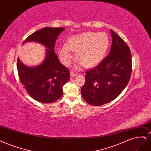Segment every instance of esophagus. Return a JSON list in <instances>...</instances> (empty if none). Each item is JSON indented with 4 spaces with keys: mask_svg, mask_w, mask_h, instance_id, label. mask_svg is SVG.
Masks as SVG:
<instances>
[{
    "mask_svg": "<svg viewBox=\"0 0 151 151\" xmlns=\"http://www.w3.org/2000/svg\"><path fill=\"white\" fill-rule=\"evenodd\" d=\"M76 75H77V73H76V72H70V78H73V77H76Z\"/></svg>",
    "mask_w": 151,
    "mask_h": 151,
    "instance_id": "34e87169",
    "label": "esophagus"
}]
</instances>
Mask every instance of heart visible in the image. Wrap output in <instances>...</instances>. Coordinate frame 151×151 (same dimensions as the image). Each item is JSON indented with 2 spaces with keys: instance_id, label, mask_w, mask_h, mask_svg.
Masks as SVG:
<instances>
[{
  "instance_id": "1",
  "label": "heart",
  "mask_w": 151,
  "mask_h": 151,
  "mask_svg": "<svg viewBox=\"0 0 151 151\" xmlns=\"http://www.w3.org/2000/svg\"><path fill=\"white\" fill-rule=\"evenodd\" d=\"M109 45V38L104 32H87L71 36L67 45L60 47L59 55L63 63L68 65L77 52V59L85 67H91L103 60Z\"/></svg>"
}]
</instances>
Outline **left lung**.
I'll list each match as a JSON object with an SVG mask.
<instances>
[{
  "label": "left lung",
  "instance_id": "obj_1",
  "mask_svg": "<svg viewBox=\"0 0 151 151\" xmlns=\"http://www.w3.org/2000/svg\"><path fill=\"white\" fill-rule=\"evenodd\" d=\"M112 43L109 55L95 68L86 73L81 93L85 101L99 106L113 101L127 86L132 72L129 46L111 29Z\"/></svg>",
  "mask_w": 151,
  "mask_h": 151
}]
</instances>
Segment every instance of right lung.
I'll return each mask as SVG.
<instances>
[{
    "instance_id": "right-lung-1",
    "label": "right lung",
    "mask_w": 151,
    "mask_h": 151,
    "mask_svg": "<svg viewBox=\"0 0 151 151\" xmlns=\"http://www.w3.org/2000/svg\"><path fill=\"white\" fill-rule=\"evenodd\" d=\"M65 30L64 27H45L30 35L22 44L29 42H39L46 49L45 58L39 65L29 67L17 60L20 82L28 94L42 103L54 102L63 94L62 87L69 80V69L62 65L55 53L57 38Z\"/></svg>"
}]
</instances>
